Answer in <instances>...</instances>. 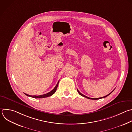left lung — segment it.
I'll return each instance as SVG.
<instances>
[{
    "instance_id": "8db88e82",
    "label": "left lung",
    "mask_w": 132,
    "mask_h": 132,
    "mask_svg": "<svg viewBox=\"0 0 132 132\" xmlns=\"http://www.w3.org/2000/svg\"><path fill=\"white\" fill-rule=\"evenodd\" d=\"M77 91H78V93L80 95H81V96H83V97H85V98H88V99H90V100H99V99H101V98H105V97H106L107 96H108V95H109L113 91H112L111 93H110L109 94H108V95H106V96H104V97H100V98H90V97H87V96H86L85 95H83V94H82V93H81L79 91V90L77 89Z\"/></svg>"
}]
</instances>
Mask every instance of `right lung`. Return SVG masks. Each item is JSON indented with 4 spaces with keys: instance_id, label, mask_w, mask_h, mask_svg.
I'll list each match as a JSON object with an SVG mask.
<instances>
[{
    "instance_id": "add662e5",
    "label": "right lung",
    "mask_w": 132,
    "mask_h": 132,
    "mask_svg": "<svg viewBox=\"0 0 132 132\" xmlns=\"http://www.w3.org/2000/svg\"><path fill=\"white\" fill-rule=\"evenodd\" d=\"M59 81H58L57 84L56 85V86H55L54 88L51 91H50V92L47 93V94H43V95H38V96H36V95H28L27 94H25L26 95H27V96H29V97H33V98H45V97H49V96H50L51 95H52L53 94H54L55 93V92H56V89L57 88V86H58V84H59Z\"/></svg>"
}]
</instances>
